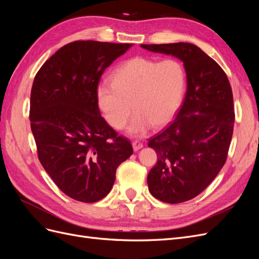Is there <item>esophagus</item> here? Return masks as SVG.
Here are the masks:
<instances>
[{
  "label": "esophagus",
  "instance_id": "obj_1",
  "mask_svg": "<svg viewBox=\"0 0 259 259\" xmlns=\"http://www.w3.org/2000/svg\"><path fill=\"white\" fill-rule=\"evenodd\" d=\"M133 149H134V151H138L139 149H142L143 147H144V145L140 143V142H138V140H135V142H133Z\"/></svg>",
  "mask_w": 259,
  "mask_h": 259
}]
</instances>
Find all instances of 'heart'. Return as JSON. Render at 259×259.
I'll use <instances>...</instances> for the list:
<instances>
[{
    "label": "heart",
    "mask_w": 259,
    "mask_h": 259,
    "mask_svg": "<svg viewBox=\"0 0 259 259\" xmlns=\"http://www.w3.org/2000/svg\"><path fill=\"white\" fill-rule=\"evenodd\" d=\"M111 82H104L96 90L99 110L114 130L127 123L132 107L136 111L128 125L131 136L139 137L152 127L167 124L180 107L186 75L176 59L161 61L138 56L117 67Z\"/></svg>",
    "instance_id": "obj_1"
}]
</instances>
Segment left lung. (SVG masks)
<instances>
[{"label":"left lung","mask_w":259,"mask_h":259,"mask_svg":"<svg viewBox=\"0 0 259 259\" xmlns=\"http://www.w3.org/2000/svg\"><path fill=\"white\" fill-rule=\"evenodd\" d=\"M140 46L180 59L186 70L184 104L175 120L148 144L158 154L147 177L149 191L176 204L200 194L226 163L234 124L232 90L221 66L194 44Z\"/></svg>","instance_id":"left-lung-1"}]
</instances>
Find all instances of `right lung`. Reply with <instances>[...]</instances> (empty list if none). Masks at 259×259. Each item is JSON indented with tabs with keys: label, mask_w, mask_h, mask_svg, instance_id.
<instances>
[{
	"label": "right lung",
	"mask_w": 259,
	"mask_h": 259,
	"mask_svg": "<svg viewBox=\"0 0 259 259\" xmlns=\"http://www.w3.org/2000/svg\"><path fill=\"white\" fill-rule=\"evenodd\" d=\"M132 44L75 41L36 73L30 98L31 131L44 169L68 197L93 203L110 192L115 171L133 154L127 138L100 115L101 74Z\"/></svg>",
	"instance_id": "add662e5"
}]
</instances>
